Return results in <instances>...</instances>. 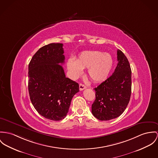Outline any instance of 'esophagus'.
Listing matches in <instances>:
<instances>
[{
  "label": "esophagus",
  "instance_id": "1",
  "mask_svg": "<svg viewBox=\"0 0 158 158\" xmlns=\"http://www.w3.org/2000/svg\"><path fill=\"white\" fill-rule=\"evenodd\" d=\"M85 88H86V86L85 85H84V84H79V89H80L81 91L84 90Z\"/></svg>",
  "mask_w": 158,
  "mask_h": 158
}]
</instances>
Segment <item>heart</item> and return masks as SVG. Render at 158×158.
<instances>
[{
  "label": "heart",
  "instance_id": "heart-1",
  "mask_svg": "<svg viewBox=\"0 0 158 158\" xmlns=\"http://www.w3.org/2000/svg\"><path fill=\"white\" fill-rule=\"evenodd\" d=\"M112 65L111 56L100 51H84L79 54L76 60L70 58L67 62V69L73 77L79 76L83 69L87 68L88 76L96 82L106 79Z\"/></svg>",
  "mask_w": 158,
  "mask_h": 158
}]
</instances>
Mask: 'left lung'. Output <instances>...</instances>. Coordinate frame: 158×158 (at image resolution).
Instances as JSON below:
<instances>
[{
	"label": "left lung",
	"instance_id": "obj_1",
	"mask_svg": "<svg viewBox=\"0 0 158 158\" xmlns=\"http://www.w3.org/2000/svg\"><path fill=\"white\" fill-rule=\"evenodd\" d=\"M117 61L114 73L94 89L96 100L92 105L91 112L101 121L121 115L130 100L132 72L127 58L120 50H117Z\"/></svg>",
	"mask_w": 158,
	"mask_h": 158
}]
</instances>
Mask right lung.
Masks as SVG:
<instances>
[{
	"instance_id": "add662e5",
	"label": "right lung",
	"mask_w": 158,
	"mask_h": 158,
	"mask_svg": "<svg viewBox=\"0 0 158 158\" xmlns=\"http://www.w3.org/2000/svg\"><path fill=\"white\" fill-rule=\"evenodd\" d=\"M63 44L50 43L39 49L28 67V90L36 111L53 121L64 119L79 84L66 77L63 67Z\"/></svg>"
}]
</instances>
